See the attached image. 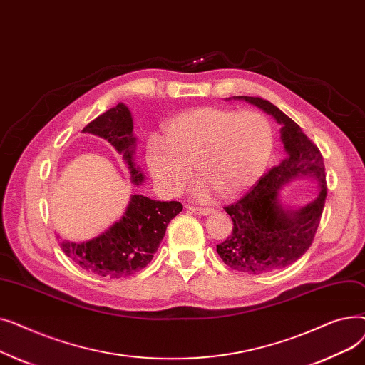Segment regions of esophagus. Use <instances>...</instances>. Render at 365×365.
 <instances>
[{
    "mask_svg": "<svg viewBox=\"0 0 365 365\" xmlns=\"http://www.w3.org/2000/svg\"><path fill=\"white\" fill-rule=\"evenodd\" d=\"M189 210H190V212H192V213H195V215H202V216L210 215V213L215 212V208H210V207H195V205H189Z\"/></svg>",
    "mask_w": 365,
    "mask_h": 365,
    "instance_id": "esophagus-1",
    "label": "esophagus"
}]
</instances>
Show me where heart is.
<instances>
[{
    "instance_id": "b5f03b06",
    "label": "heart",
    "mask_w": 365,
    "mask_h": 365,
    "mask_svg": "<svg viewBox=\"0 0 365 365\" xmlns=\"http://www.w3.org/2000/svg\"><path fill=\"white\" fill-rule=\"evenodd\" d=\"M274 150V128L264 113L205 106L183 112L164 125V139L150 136L145 161L153 182L179 195L194 178L197 194L232 200L252 189Z\"/></svg>"
}]
</instances>
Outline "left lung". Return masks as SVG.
<instances>
[{
  "label": "left lung",
  "mask_w": 365,
  "mask_h": 365,
  "mask_svg": "<svg viewBox=\"0 0 365 365\" xmlns=\"http://www.w3.org/2000/svg\"><path fill=\"white\" fill-rule=\"evenodd\" d=\"M234 99L259 106L282 124L281 139L287 152L241 200L225 207L234 226L231 235L217 244L220 259L234 271L260 275L282 269L308 252L327 197L325 167L318 146L269 101L256 96H234ZM299 175L315 177L322 186L320 195L296 212L284 210L277 201L279 189Z\"/></svg>",
  "instance_id": "left-lung-1"
}]
</instances>
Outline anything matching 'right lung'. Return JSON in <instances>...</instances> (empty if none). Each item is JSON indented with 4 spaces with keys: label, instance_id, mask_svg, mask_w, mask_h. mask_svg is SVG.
<instances>
[{
    "label": "right lung",
    "instance_id": "right-lung-1",
    "mask_svg": "<svg viewBox=\"0 0 365 365\" xmlns=\"http://www.w3.org/2000/svg\"><path fill=\"white\" fill-rule=\"evenodd\" d=\"M106 139L128 164L133 182H143L139 167L134 165L133 120L128 108L118 103L99 115L83 130ZM183 205L179 201H155L143 195H133L127 212L120 222L98 238L87 242H62L63 253L84 271L98 277L124 278L138 272L152 260L165 235L167 225Z\"/></svg>",
    "mask_w": 365,
    "mask_h": 365
}]
</instances>
